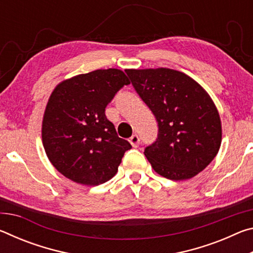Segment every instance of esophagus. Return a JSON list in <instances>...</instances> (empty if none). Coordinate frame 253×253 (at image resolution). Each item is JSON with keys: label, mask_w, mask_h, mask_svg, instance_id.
I'll return each instance as SVG.
<instances>
[{"label": "esophagus", "mask_w": 253, "mask_h": 253, "mask_svg": "<svg viewBox=\"0 0 253 253\" xmlns=\"http://www.w3.org/2000/svg\"><path fill=\"white\" fill-rule=\"evenodd\" d=\"M129 143L131 144L132 147H138L139 144H140V138L138 135H132L130 138H129Z\"/></svg>", "instance_id": "34e87169"}]
</instances>
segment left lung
Masks as SVG:
<instances>
[{"mask_svg":"<svg viewBox=\"0 0 253 253\" xmlns=\"http://www.w3.org/2000/svg\"><path fill=\"white\" fill-rule=\"evenodd\" d=\"M132 87L156 119L155 142L144 154L162 176H195L219 152V113L208 92L183 72L166 68L126 70Z\"/></svg>","mask_w":253,"mask_h":253,"instance_id":"left-lung-1","label":"left lung"}]
</instances>
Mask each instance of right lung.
<instances>
[{
    "mask_svg": "<svg viewBox=\"0 0 253 253\" xmlns=\"http://www.w3.org/2000/svg\"><path fill=\"white\" fill-rule=\"evenodd\" d=\"M129 80L118 69L76 76L57 85L46 105L42 142L50 162L76 183L99 185L117 173L131 148L107 119L106 107Z\"/></svg>",
    "mask_w": 253,
    "mask_h": 253,
    "instance_id": "right-lung-1",
    "label": "right lung"
}]
</instances>
